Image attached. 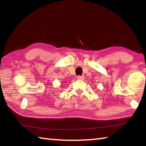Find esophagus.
Wrapping results in <instances>:
<instances>
[{"label": "esophagus", "instance_id": "34e87169", "mask_svg": "<svg viewBox=\"0 0 146 146\" xmlns=\"http://www.w3.org/2000/svg\"><path fill=\"white\" fill-rule=\"evenodd\" d=\"M76 78L78 79V80H84V76H77V77H76Z\"/></svg>", "mask_w": 146, "mask_h": 146}]
</instances>
